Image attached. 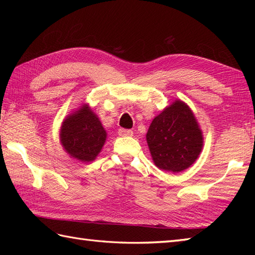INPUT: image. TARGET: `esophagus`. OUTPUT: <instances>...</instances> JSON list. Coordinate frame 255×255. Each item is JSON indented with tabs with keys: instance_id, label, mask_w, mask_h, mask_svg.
I'll return each mask as SVG.
<instances>
[{
	"instance_id": "esophagus-1",
	"label": "esophagus",
	"mask_w": 255,
	"mask_h": 255,
	"mask_svg": "<svg viewBox=\"0 0 255 255\" xmlns=\"http://www.w3.org/2000/svg\"><path fill=\"white\" fill-rule=\"evenodd\" d=\"M118 134H119V136H122V137H129V136H132L133 132H132V130H130V129L121 128L118 130Z\"/></svg>"
}]
</instances>
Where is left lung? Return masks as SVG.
Wrapping results in <instances>:
<instances>
[{
  "label": "left lung",
  "mask_w": 255,
  "mask_h": 255,
  "mask_svg": "<svg viewBox=\"0 0 255 255\" xmlns=\"http://www.w3.org/2000/svg\"><path fill=\"white\" fill-rule=\"evenodd\" d=\"M145 138L154 164L173 173L191 166L202 152L204 143L195 115L180 100L153 118Z\"/></svg>",
  "instance_id": "obj_1"
}]
</instances>
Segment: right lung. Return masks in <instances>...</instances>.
I'll return each instance as SVG.
<instances>
[{"label":"right lung","instance_id":"add662e5","mask_svg":"<svg viewBox=\"0 0 255 255\" xmlns=\"http://www.w3.org/2000/svg\"><path fill=\"white\" fill-rule=\"evenodd\" d=\"M107 133L100 118L88 104L70 114L60 128V141L66 152L81 162H91L106 141Z\"/></svg>","mask_w":255,"mask_h":255}]
</instances>
